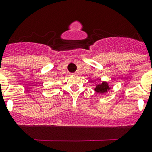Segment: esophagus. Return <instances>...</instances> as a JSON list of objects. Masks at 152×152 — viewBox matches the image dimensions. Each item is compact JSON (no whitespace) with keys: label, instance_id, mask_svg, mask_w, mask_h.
I'll use <instances>...</instances> for the list:
<instances>
[{"label":"esophagus","instance_id":"obj_1","mask_svg":"<svg viewBox=\"0 0 152 152\" xmlns=\"http://www.w3.org/2000/svg\"><path fill=\"white\" fill-rule=\"evenodd\" d=\"M75 74H77V72H76V73H75Z\"/></svg>","mask_w":152,"mask_h":152}]
</instances>
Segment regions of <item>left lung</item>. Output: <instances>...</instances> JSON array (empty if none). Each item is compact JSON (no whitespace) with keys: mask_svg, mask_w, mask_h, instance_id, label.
Instances as JSON below:
<instances>
[{"mask_svg":"<svg viewBox=\"0 0 152 152\" xmlns=\"http://www.w3.org/2000/svg\"><path fill=\"white\" fill-rule=\"evenodd\" d=\"M109 86L107 83L103 82L101 84H99L96 86V87L95 88V90L96 91V93H100V94H104L106 93L109 90Z\"/></svg>","mask_w":152,"mask_h":152,"instance_id":"1","label":"left lung"}]
</instances>
